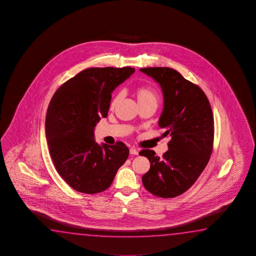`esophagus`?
Instances as JSON below:
<instances>
[{
  "label": "esophagus",
  "instance_id": "1",
  "mask_svg": "<svg viewBox=\"0 0 256 256\" xmlns=\"http://www.w3.org/2000/svg\"><path fill=\"white\" fill-rule=\"evenodd\" d=\"M138 150L137 148H130V154L132 155H138Z\"/></svg>",
  "mask_w": 256,
  "mask_h": 256
}]
</instances>
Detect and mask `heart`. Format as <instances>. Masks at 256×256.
Listing matches in <instances>:
<instances>
[{
	"label": "heart",
	"instance_id": "b5f03b06",
	"mask_svg": "<svg viewBox=\"0 0 256 256\" xmlns=\"http://www.w3.org/2000/svg\"><path fill=\"white\" fill-rule=\"evenodd\" d=\"M135 96H136V98L138 101V104H142V103H147V102H154L156 103V100H158V96L156 94L154 91L146 87H140L138 88L136 90H135ZM122 98V93H118L116 95L114 96L113 98V100L111 101V104H110V108H114L116 106L119 101Z\"/></svg>",
	"mask_w": 256,
	"mask_h": 256
}]
</instances>
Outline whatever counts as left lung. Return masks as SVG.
<instances>
[{
	"mask_svg": "<svg viewBox=\"0 0 256 256\" xmlns=\"http://www.w3.org/2000/svg\"><path fill=\"white\" fill-rule=\"evenodd\" d=\"M140 70L160 86L164 104L158 126L165 130L164 137H171L162 158L150 150L140 152L150 162L143 186L152 194L173 198L187 191L208 164L214 138L212 111L204 91L178 70L168 67Z\"/></svg>",
	"mask_w": 256,
	"mask_h": 256,
	"instance_id": "obj_1",
	"label": "left lung"
}]
</instances>
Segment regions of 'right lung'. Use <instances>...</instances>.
I'll return each instance as SVG.
<instances>
[{
    "label": "right lung",
    "instance_id": "add662e5",
    "mask_svg": "<svg viewBox=\"0 0 256 256\" xmlns=\"http://www.w3.org/2000/svg\"><path fill=\"white\" fill-rule=\"evenodd\" d=\"M134 68H90L57 90L48 106L46 138L57 172L74 190L104 191L129 156V148L98 144L94 130L108 113L112 92L130 78Z\"/></svg>",
    "mask_w": 256,
    "mask_h": 256
}]
</instances>
